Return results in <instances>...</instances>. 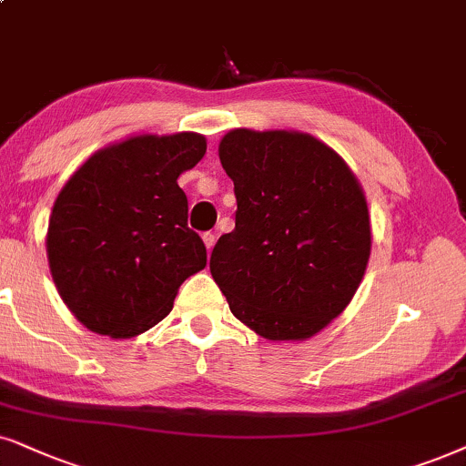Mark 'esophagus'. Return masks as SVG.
I'll return each instance as SVG.
<instances>
[{
    "label": "esophagus",
    "mask_w": 466,
    "mask_h": 466,
    "mask_svg": "<svg viewBox=\"0 0 466 466\" xmlns=\"http://www.w3.org/2000/svg\"><path fill=\"white\" fill-rule=\"evenodd\" d=\"M204 245H206V249H213V247H215V243H217V234H213V232H206L204 234Z\"/></svg>",
    "instance_id": "esophagus-1"
}]
</instances>
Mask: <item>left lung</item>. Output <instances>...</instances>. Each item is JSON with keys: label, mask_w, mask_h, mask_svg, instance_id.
Segmentation results:
<instances>
[{"label": "left lung", "mask_w": 466, "mask_h": 466, "mask_svg": "<svg viewBox=\"0 0 466 466\" xmlns=\"http://www.w3.org/2000/svg\"><path fill=\"white\" fill-rule=\"evenodd\" d=\"M237 228L210 273L243 325L273 341L308 339L352 301L372 249L357 176L309 133L234 128L219 144Z\"/></svg>", "instance_id": "obj_1"}]
</instances>
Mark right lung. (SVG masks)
I'll list each match as a JSON object with an SVG mask.
<instances>
[{
	"label": "right lung",
	"instance_id": "obj_1",
	"mask_svg": "<svg viewBox=\"0 0 466 466\" xmlns=\"http://www.w3.org/2000/svg\"><path fill=\"white\" fill-rule=\"evenodd\" d=\"M204 155L199 133L133 135L94 152L62 187L46 258L62 301L90 331L114 339L148 331L206 267L178 187Z\"/></svg>",
	"mask_w": 466,
	"mask_h": 466
}]
</instances>
